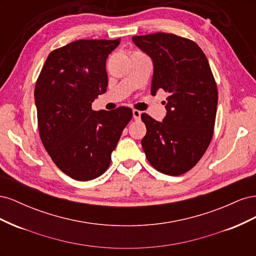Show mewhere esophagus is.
Returning a JSON list of instances; mask_svg holds the SVG:
<instances>
[{
	"label": "esophagus",
	"instance_id": "obj_1",
	"mask_svg": "<svg viewBox=\"0 0 256 256\" xmlns=\"http://www.w3.org/2000/svg\"><path fill=\"white\" fill-rule=\"evenodd\" d=\"M132 114H134V118L136 120H138L141 118V111H138V110H134L132 111Z\"/></svg>",
	"mask_w": 256,
	"mask_h": 256
}]
</instances>
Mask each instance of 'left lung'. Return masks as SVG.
<instances>
[{"label": "left lung", "mask_w": 256, "mask_h": 256, "mask_svg": "<svg viewBox=\"0 0 256 256\" xmlns=\"http://www.w3.org/2000/svg\"><path fill=\"white\" fill-rule=\"evenodd\" d=\"M136 47L152 60V95L166 94L162 122L142 114L146 134L142 147L157 171L178 176L194 166L212 141L218 90L204 52L174 34L134 36Z\"/></svg>", "instance_id": "1"}]
</instances>
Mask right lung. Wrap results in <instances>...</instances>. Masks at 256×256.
Returning a JSON list of instances; mask_svg holds the SVG:
<instances>
[{"instance_id":"obj_1","label":"right lung","mask_w":256,"mask_h":256,"mask_svg":"<svg viewBox=\"0 0 256 256\" xmlns=\"http://www.w3.org/2000/svg\"><path fill=\"white\" fill-rule=\"evenodd\" d=\"M120 42L80 40L54 50L36 82L42 142L60 171L76 180H92L106 171L132 118L126 106L92 110V102L106 90V58Z\"/></svg>"}]
</instances>
